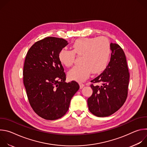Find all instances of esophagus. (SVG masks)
Masks as SVG:
<instances>
[{
	"label": "esophagus",
	"instance_id": "34e87169",
	"mask_svg": "<svg viewBox=\"0 0 147 147\" xmlns=\"http://www.w3.org/2000/svg\"><path fill=\"white\" fill-rule=\"evenodd\" d=\"M84 86H85V85L84 84H82V83H80V88L81 89Z\"/></svg>",
	"mask_w": 147,
	"mask_h": 147
}]
</instances>
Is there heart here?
<instances>
[{
  "mask_svg": "<svg viewBox=\"0 0 147 147\" xmlns=\"http://www.w3.org/2000/svg\"><path fill=\"white\" fill-rule=\"evenodd\" d=\"M71 48L72 51L62 49L58 53L59 61L67 67L73 65L75 55L81 56V65L74 66L68 73L70 80L81 82L91 72L94 74H100L107 68L112 50L110 42L106 37L79 38L73 43Z\"/></svg>",
  "mask_w": 147,
  "mask_h": 147,
  "instance_id": "heart-1",
  "label": "heart"
}]
</instances>
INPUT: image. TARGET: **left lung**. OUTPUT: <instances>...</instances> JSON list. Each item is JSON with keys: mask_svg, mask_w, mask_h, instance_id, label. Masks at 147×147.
I'll list each match as a JSON object with an SVG mask.
<instances>
[{"mask_svg": "<svg viewBox=\"0 0 147 147\" xmlns=\"http://www.w3.org/2000/svg\"><path fill=\"white\" fill-rule=\"evenodd\" d=\"M111 57L107 68L91 80L92 95L88 99L89 111L98 117L109 116L117 111L127 97L130 74L122 48L111 43ZM100 82L94 86L93 83Z\"/></svg>", "mask_w": 147, "mask_h": 147, "instance_id": "8db88e82", "label": "left lung"}]
</instances>
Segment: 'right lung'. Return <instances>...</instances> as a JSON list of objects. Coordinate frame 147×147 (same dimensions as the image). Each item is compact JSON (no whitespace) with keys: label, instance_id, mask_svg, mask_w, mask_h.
I'll return each instance as SVG.
<instances>
[{"label":"right lung","instance_id":"obj_1","mask_svg":"<svg viewBox=\"0 0 147 147\" xmlns=\"http://www.w3.org/2000/svg\"><path fill=\"white\" fill-rule=\"evenodd\" d=\"M69 43L63 38L47 37L28 50L24 65L23 82L30 105L40 117L53 120L67 112L80 86L67 83L58 53Z\"/></svg>","mask_w":147,"mask_h":147}]
</instances>
